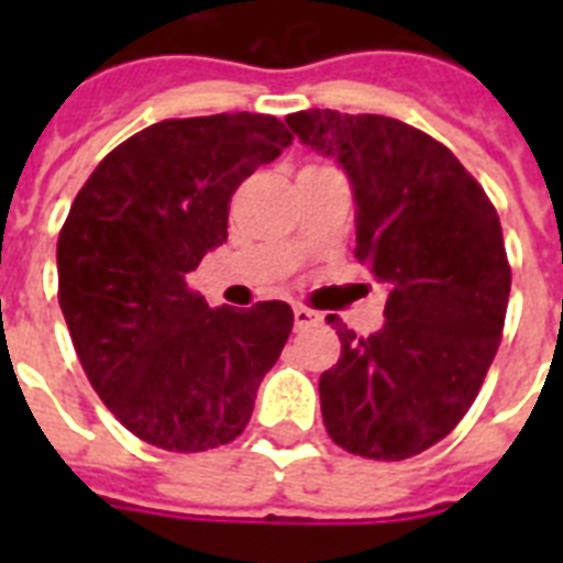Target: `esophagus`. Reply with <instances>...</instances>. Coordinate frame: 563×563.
<instances>
[{"mask_svg": "<svg viewBox=\"0 0 563 563\" xmlns=\"http://www.w3.org/2000/svg\"><path fill=\"white\" fill-rule=\"evenodd\" d=\"M318 321H321V316H318V312H312V309H307V307H295V327H298V330L316 327Z\"/></svg>", "mask_w": 563, "mask_h": 563, "instance_id": "34e87169", "label": "esophagus"}]
</instances>
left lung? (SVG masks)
I'll use <instances>...</instances> for the list:
<instances>
[{"label": "left lung", "mask_w": 563, "mask_h": 563, "mask_svg": "<svg viewBox=\"0 0 563 563\" xmlns=\"http://www.w3.org/2000/svg\"><path fill=\"white\" fill-rule=\"evenodd\" d=\"M286 125L347 175L353 254L388 286L368 339L327 318L342 356L318 383L324 427L347 453L400 462L453 432L497 356L511 291L499 216L453 152L406 122L316 108Z\"/></svg>", "instance_id": "8db88e82"}]
</instances>
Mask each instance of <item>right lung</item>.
Returning <instances> with one entry per match:
<instances>
[{"label": "right lung", "mask_w": 563, "mask_h": 563, "mask_svg": "<svg viewBox=\"0 0 563 563\" xmlns=\"http://www.w3.org/2000/svg\"><path fill=\"white\" fill-rule=\"evenodd\" d=\"M286 145L265 113L166 119L113 148L73 201L57 300L92 388L148 444H230L280 360L289 303L210 309L187 274L228 242L230 195Z\"/></svg>", "instance_id": "add662e5"}]
</instances>
